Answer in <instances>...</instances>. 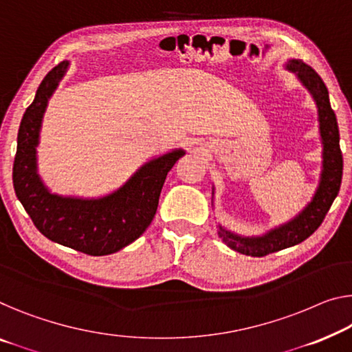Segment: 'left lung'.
<instances>
[{
  "label": "left lung",
  "instance_id": "1",
  "mask_svg": "<svg viewBox=\"0 0 352 352\" xmlns=\"http://www.w3.org/2000/svg\"><path fill=\"white\" fill-rule=\"evenodd\" d=\"M286 69L296 74L316 102L319 135L322 142V169L313 199L300 213L287 223L256 237L234 234L218 224V235L229 248L246 256H254V258L289 248L310 237L314 230L321 226L342 185L343 156L340 150L338 123L335 112L330 107L326 83L313 67L305 65L302 60H289L286 63ZM212 194H214V188Z\"/></svg>",
  "mask_w": 352,
  "mask_h": 352
}]
</instances>
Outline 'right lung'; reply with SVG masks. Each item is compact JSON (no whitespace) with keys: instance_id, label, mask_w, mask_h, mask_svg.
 Segmentation results:
<instances>
[{"instance_id":"1","label":"right lung","mask_w":352,"mask_h":352,"mask_svg":"<svg viewBox=\"0 0 352 352\" xmlns=\"http://www.w3.org/2000/svg\"><path fill=\"white\" fill-rule=\"evenodd\" d=\"M67 67L69 61H61L44 77L34 101L23 113L12 169L14 190L42 235L80 253L106 256L133 243L150 226L167 172L185 150L175 148L146 161L106 196L90 199L52 192L38 174L36 148L47 104Z\"/></svg>"}]
</instances>
